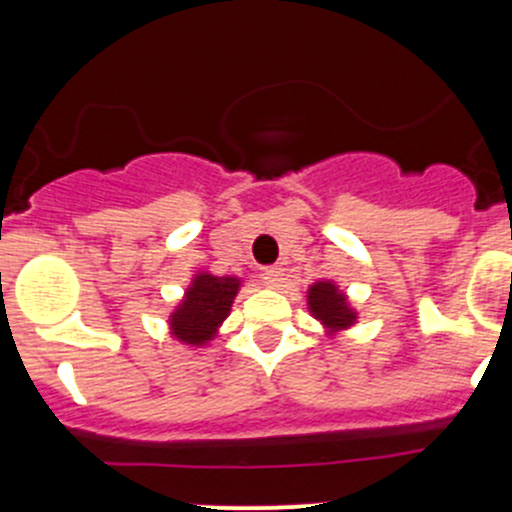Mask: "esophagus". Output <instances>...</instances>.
<instances>
[{
  "label": "esophagus",
  "instance_id": "1",
  "mask_svg": "<svg viewBox=\"0 0 512 512\" xmlns=\"http://www.w3.org/2000/svg\"><path fill=\"white\" fill-rule=\"evenodd\" d=\"M263 283H266L268 288H278L283 283V271L278 266H271V268H263L261 273Z\"/></svg>",
  "mask_w": 512,
  "mask_h": 512
}]
</instances>
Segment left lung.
<instances>
[{
	"mask_svg": "<svg viewBox=\"0 0 512 512\" xmlns=\"http://www.w3.org/2000/svg\"><path fill=\"white\" fill-rule=\"evenodd\" d=\"M308 305H310V313H313L318 320H323V323L333 330L347 328V325H352V320H355V313L347 308L345 295L337 291L333 283L328 281H320L310 288Z\"/></svg>",
	"mask_w": 512,
	"mask_h": 512,
	"instance_id": "left-lung-1",
	"label": "left lung"
}]
</instances>
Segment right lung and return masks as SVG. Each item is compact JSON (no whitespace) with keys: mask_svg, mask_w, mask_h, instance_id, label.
I'll return each mask as SVG.
<instances>
[{"mask_svg":"<svg viewBox=\"0 0 512 512\" xmlns=\"http://www.w3.org/2000/svg\"><path fill=\"white\" fill-rule=\"evenodd\" d=\"M236 293H239L236 278L199 273L187 288L182 305L172 313V333L189 345H204L212 340L221 320L229 315Z\"/></svg>","mask_w":512,"mask_h":512,"instance_id":"add662e5","label":"right lung"}]
</instances>
